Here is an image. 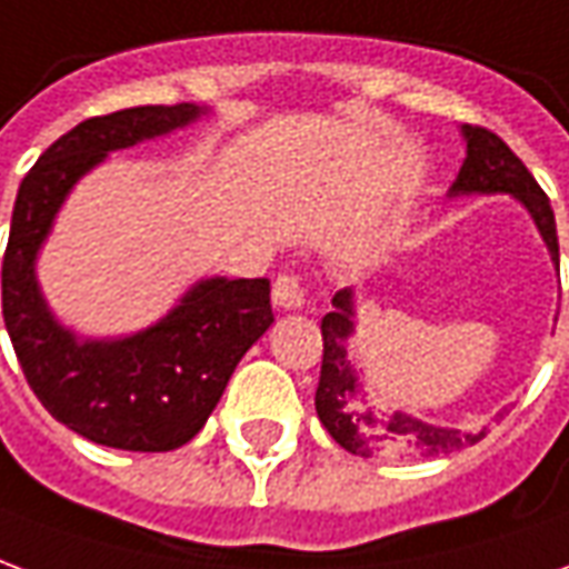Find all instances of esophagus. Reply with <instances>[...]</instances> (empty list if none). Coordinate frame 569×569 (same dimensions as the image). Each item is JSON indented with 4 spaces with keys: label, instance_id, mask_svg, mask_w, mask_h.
I'll list each match as a JSON object with an SVG mask.
<instances>
[{
    "label": "esophagus",
    "instance_id": "1",
    "mask_svg": "<svg viewBox=\"0 0 569 569\" xmlns=\"http://www.w3.org/2000/svg\"><path fill=\"white\" fill-rule=\"evenodd\" d=\"M272 300L281 309H303L306 300H309V288H306L303 276H297V272L278 276L276 284H272Z\"/></svg>",
    "mask_w": 569,
    "mask_h": 569
}]
</instances>
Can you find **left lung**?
Returning <instances> with one entry per match:
<instances>
[{
    "instance_id": "1",
    "label": "left lung",
    "mask_w": 569,
    "mask_h": 569,
    "mask_svg": "<svg viewBox=\"0 0 569 569\" xmlns=\"http://www.w3.org/2000/svg\"><path fill=\"white\" fill-rule=\"evenodd\" d=\"M466 134V162L459 168L457 183L450 192H511L533 213L536 227L558 260V229L549 196L536 183L527 164L506 147V140L481 124H462ZM356 321L352 291H337L333 312L321 318V377L316 389V410L330 438L356 453V457H447L462 447L478 445L487 429H447L432 426L407 413H389L373 405V398L361 382L356 361L349 356V337ZM502 417V413H499Z\"/></svg>"
}]
</instances>
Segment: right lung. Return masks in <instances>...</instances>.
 Segmentation results:
<instances>
[{
  "mask_svg": "<svg viewBox=\"0 0 569 569\" xmlns=\"http://www.w3.org/2000/svg\"><path fill=\"white\" fill-rule=\"evenodd\" d=\"M199 112L174 103L84 119L39 156L18 189L2 257L8 337L42 407L94 445L162 453L192 441L241 356L276 321L269 278H208L156 328L128 340L79 342L36 288V251L72 183L110 149L168 134Z\"/></svg>",
  "mask_w": 569,
  "mask_h": 569,
  "instance_id": "1",
  "label": "right lung"
}]
</instances>
